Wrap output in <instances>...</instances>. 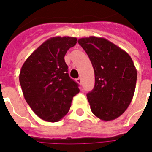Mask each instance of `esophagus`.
I'll return each mask as SVG.
<instances>
[{"label": "esophagus", "mask_w": 152, "mask_h": 152, "mask_svg": "<svg viewBox=\"0 0 152 152\" xmlns=\"http://www.w3.org/2000/svg\"><path fill=\"white\" fill-rule=\"evenodd\" d=\"M76 82H77V84L80 85V86L82 85V79H81L80 77H78V78H77V79H76Z\"/></svg>", "instance_id": "34e87169"}]
</instances>
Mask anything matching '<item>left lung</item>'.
I'll list each match as a JSON object with an SVG mask.
<instances>
[{"mask_svg": "<svg viewBox=\"0 0 152 152\" xmlns=\"http://www.w3.org/2000/svg\"><path fill=\"white\" fill-rule=\"evenodd\" d=\"M77 42L94 70V87L87 94L91 111L102 121L116 119L133 97L137 78L133 61L126 51L106 39L89 36Z\"/></svg>", "mask_w": 152, "mask_h": 152, "instance_id": "obj_1", "label": "left lung"}]
</instances>
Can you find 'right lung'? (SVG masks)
Segmentation results:
<instances>
[{
  "instance_id": "1",
  "label": "right lung",
  "mask_w": 152,
  "mask_h": 152,
  "mask_svg": "<svg viewBox=\"0 0 152 152\" xmlns=\"http://www.w3.org/2000/svg\"><path fill=\"white\" fill-rule=\"evenodd\" d=\"M77 43L75 37H52L27 58L19 76L26 102L43 121L57 122L66 115L78 84L68 75L66 53Z\"/></svg>"
}]
</instances>
